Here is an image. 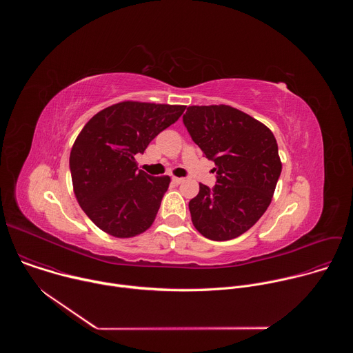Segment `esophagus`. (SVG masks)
Returning <instances> with one entry per match:
<instances>
[{
    "label": "esophagus",
    "instance_id": "1",
    "mask_svg": "<svg viewBox=\"0 0 353 353\" xmlns=\"http://www.w3.org/2000/svg\"><path fill=\"white\" fill-rule=\"evenodd\" d=\"M172 181H173L174 184H181V183L184 181V179H181V177H172Z\"/></svg>",
    "mask_w": 353,
    "mask_h": 353
}]
</instances>
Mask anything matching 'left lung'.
<instances>
[{
  "label": "left lung",
  "instance_id": "8db88e82",
  "mask_svg": "<svg viewBox=\"0 0 353 353\" xmlns=\"http://www.w3.org/2000/svg\"><path fill=\"white\" fill-rule=\"evenodd\" d=\"M183 123L192 141L215 163L216 184H199L190 203L191 221L207 239H234L267 211L281 176L278 143L271 130L226 106H188Z\"/></svg>",
  "mask_w": 353,
  "mask_h": 353
}]
</instances>
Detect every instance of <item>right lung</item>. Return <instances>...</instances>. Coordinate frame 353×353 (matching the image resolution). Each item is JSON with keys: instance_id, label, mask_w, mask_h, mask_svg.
Segmentation results:
<instances>
[{"instance_id": "right-lung-1", "label": "right lung", "mask_w": 353, "mask_h": 353, "mask_svg": "<svg viewBox=\"0 0 353 353\" xmlns=\"http://www.w3.org/2000/svg\"><path fill=\"white\" fill-rule=\"evenodd\" d=\"M185 106L121 102L94 114L77 137L70 170L89 219L114 237H134L154 223L170 177L138 170L135 155L172 125Z\"/></svg>"}]
</instances>
